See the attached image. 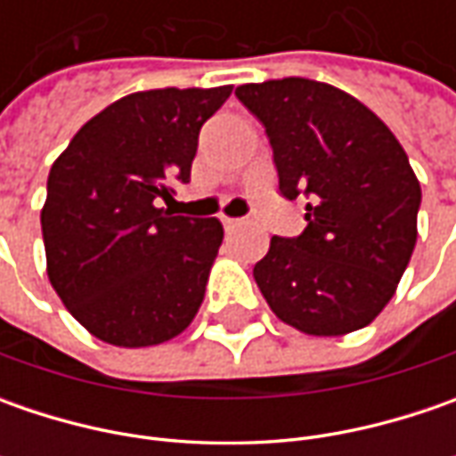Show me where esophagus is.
I'll return each mask as SVG.
<instances>
[{
    "instance_id": "34e87169",
    "label": "esophagus",
    "mask_w": 456,
    "mask_h": 456,
    "mask_svg": "<svg viewBox=\"0 0 456 456\" xmlns=\"http://www.w3.org/2000/svg\"><path fill=\"white\" fill-rule=\"evenodd\" d=\"M223 220V228H225V233H233V231H238L240 228V223L243 220H238V218H220Z\"/></svg>"
}]
</instances>
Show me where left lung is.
I'll list each match as a JSON object with an SVG mask.
<instances>
[{"label": "left lung", "instance_id": "1", "mask_svg": "<svg viewBox=\"0 0 456 456\" xmlns=\"http://www.w3.org/2000/svg\"><path fill=\"white\" fill-rule=\"evenodd\" d=\"M238 101L266 126L287 200L306 228L272 238L254 279L294 330L338 338L391 302L416 246L421 184L394 132L358 98L309 78L246 83Z\"/></svg>", "mask_w": 456, "mask_h": 456}]
</instances>
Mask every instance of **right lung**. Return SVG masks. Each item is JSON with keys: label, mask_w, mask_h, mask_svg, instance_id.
<instances>
[{"label": "right lung", "mask_w": 456, "mask_h": 456, "mask_svg": "<svg viewBox=\"0 0 456 456\" xmlns=\"http://www.w3.org/2000/svg\"><path fill=\"white\" fill-rule=\"evenodd\" d=\"M231 91L154 88L118 98L50 167L40 213L47 276L98 340L150 347L195 320L223 225L172 216L159 200H172V183L190 180L200 126Z\"/></svg>", "instance_id": "1"}]
</instances>
